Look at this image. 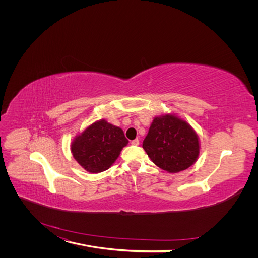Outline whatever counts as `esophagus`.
Returning a JSON list of instances; mask_svg holds the SVG:
<instances>
[{"label":"esophagus","mask_w":258,"mask_h":258,"mask_svg":"<svg viewBox=\"0 0 258 258\" xmlns=\"http://www.w3.org/2000/svg\"><path fill=\"white\" fill-rule=\"evenodd\" d=\"M131 143H132V145H139V140L138 139H135Z\"/></svg>","instance_id":"1"}]
</instances>
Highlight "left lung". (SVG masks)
I'll list each match as a JSON object with an SVG mask.
<instances>
[{"mask_svg": "<svg viewBox=\"0 0 258 258\" xmlns=\"http://www.w3.org/2000/svg\"><path fill=\"white\" fill-rule=\"evenodd\" d=\"M142 147L158 167L175 173L196 163L200 139L187 121L175 114H165L154 118Z\"/></svg>", "mask_w": 258, "mask_h": 258, "instance_id": "8db88e82", "label": "left lung"}]
</instances>
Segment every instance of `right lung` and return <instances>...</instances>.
<instances>
[{
	"label": "right lung",
	"instance_id": "obj_1",
	"mask_svg": "<svg viewBox=\"0 0 258 258\" xmlns=\"http://www.w3.org/2000/svg\"><path fill=\"white\" fill-rule=\"evenodd\" d=\"M127 143L122 128L100 119L77 135L71 143V152L81 167L98 173L115 163Z\"/></svg>",
	"mask_w": 258,
	"mask_h": 258
}]
</instances>
